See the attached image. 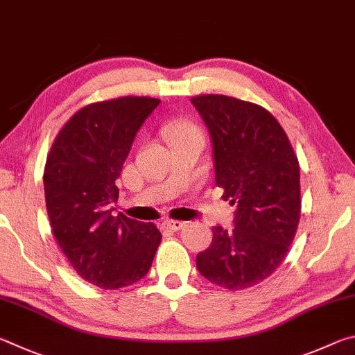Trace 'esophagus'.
Returning a JSON list of instances; mask_svg holds the SVG:
<instances>
[{"instance_id":"obj_1","label":"esophagus","mask_w":355,"mask_h":355,"mask_svg":"<svg viewBox=\"0 0 355 355\" xmlns=\"http://www.w3.org/2000/svg\"><path fill=\"white\" fill-rule=\"evenodd\" d=\"M166 229H170V231H179V229H182L185 226L184 221H166L165 223Z\"/></svg>"}]
</instances>
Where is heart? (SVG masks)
<instances>
[{
  "label": "heart",
  "instance_id": "b5f03b06",
  "mask_svg": "<svg viewBox=\"0 0 355 355\" xmlns=\"http://www.w3.org/2000/svg\"><path fill=\"white\" fill-rule=\"evenodd\" d=\"M165 135L166 139L171 141L176 139H184V137H193V135L201 137V130L189 120H178L168 124L165 128Z\"/></svg>",
  "mask_w": 355,
  "mask_h": 355
}]
</instances>
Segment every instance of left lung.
Listing matches in <instances>:
<instances>
[{
  "instance_id": "8db88e82",
  "label": "left lung",
  "mask_w": 355,
  "mask_h": 355,
  "mask_svg": "<svg viewBox=\"0 0 355 355\" xmlns=\"http://www.w3.org/2000/svg\"><path fill=\"white\" fill-rule=\"evenodd\" d=\"M210 134L215 182L237 206L231 231L214 226L196 268L212 284L243 290L284 262L301 214L300 164L268 110L225 95L191 98Z\"/></svg>"
}]
</instances>
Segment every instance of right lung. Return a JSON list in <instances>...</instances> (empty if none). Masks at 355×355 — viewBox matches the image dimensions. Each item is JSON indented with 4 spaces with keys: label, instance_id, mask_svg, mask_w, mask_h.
Instances as JSON below:
<instances>
[{
    "label": "right lung",
    "instance_id": "add662e5",
    "mask_svg": "<svg viewBox=\"0 0 355 355\" xmlns=\"http://www.w3.org/2000/svg\"><path fill=\"white\" fill-rule=\"evenodd\" d=\"M159 99L124 96L78 110L48 154L43 185L51 231L84 281L115 290L151 268L162 234L151 223L114 216L115 181Z\"/></svg>",
    "mask_w": 355,
    "mask_h": 355
}]
</instances>
